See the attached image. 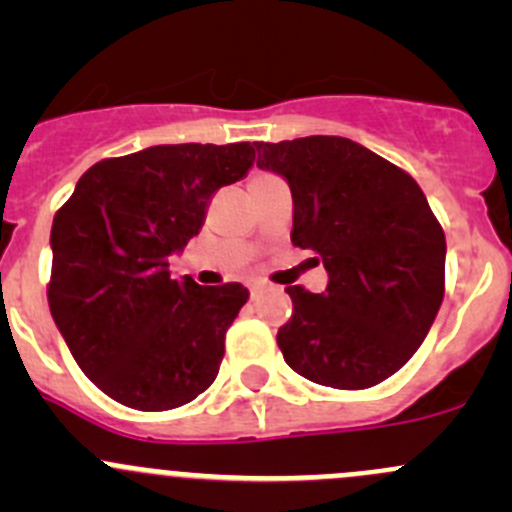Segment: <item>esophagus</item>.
<instances>
[{"instance_id":"1","label":"esophagus","mask_w":512,"mask_h":512,"mask_svg":"<svg viewBox=\"0 0 512 512\" xmlns=\"http://www.w3.org/2000/svg\"><path fill=\"white\" fill-rule=\"evenodd\" d=\"M262 292H265V285H262V282H252V285H250V297L257 299Z\"/></svg>"}]
</instances>
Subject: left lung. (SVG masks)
Masks as SVG:
<instances>
[{"label":"left lung","mask_w":512,"mask_h":512,"mask_svg":"<svg viewBox=\"0 0 512 512\" xmlns=\"http://www.w3.org/2000/svg\"><path fill=\"white\" fill-rule=\"evenodd\" d=\"M257 168L292 190V242L317 252L322 294L287 287L285 361L332 389H369L401 369L443 302L446 237L409 173L342 136L255 143Z\"/></svg>","instance_id":"left-lung-1"}]
</instances>
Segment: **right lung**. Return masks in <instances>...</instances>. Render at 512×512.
I'll return each mask as SVG.
<instances>
[{"mask_svg": "<svg viewBox=\"0 0 512 512\" xmlns=\"http://www.w3.org/2000/svg\"><path fill=\"white\" fill-rule=\"evenodd\" d=\"M250 143H178L91 165L51 225L49 309L86 376L118 404L168 411L215 381L250 292L175 280L168 257L210 195L247 175Z\"/></svg>", "mask_w": 512, "mask_h": 512, "instance_id": "obj_1", "label": "right lung"}]
</instances>
